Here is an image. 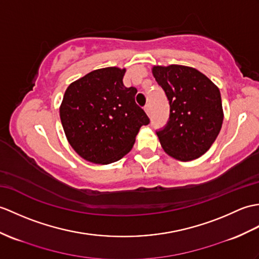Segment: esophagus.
Wrapping results in <instances>:
<instances>
[{
    "instance_id": "obj_1",
    "label": "esophagus",
    "mask_w": 259,
    "mask_h": 259,
    "mask_svg": "<svg viewBox=\"0 0 259 259\" xmlns=\"http://www.w3.org/2000/svg\"><path fill=\"white\" fill-rule=\"evenodd\" d=\"M144 111L147 112L148 116H150V113H151V106H150L149 104L144 106Z\"/></svg>"
}]
</instances>
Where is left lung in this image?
<instances>
[{
    "label": "left lung",
    "instance_id": "8db88e82",
    "mask_svg": "<svg viewBox=\"0 0 259 259\" xmlns=\"http://www.w3.org/2000/svg\"><path fill=\"white\" fill-rule=\"evenodd\" d=\"M152 73L170 105L169 120L157 130L162 148L180 161L200 158L211 148L223 123L219 88L188 66H154Z\"/></svg>",
    "mask_w": 259,
    "mask_h": 259
}]
</instances>
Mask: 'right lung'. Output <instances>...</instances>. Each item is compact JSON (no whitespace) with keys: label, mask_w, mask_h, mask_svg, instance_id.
Returning a JSON list of instances; mask_svg holds the SVG:
<instances>
[{"label":"right lung","mask_w":259,"mask_h":259,"mask_svg":"<svg viewBox=\"0 0 259 259\" xmlns=\"http://www.w3.org/2000/svg\"><path fill=\"white\" fill-rule=\"evenodd\" d=\"M125 69L94 70L70 83L59 109L67 140L85 160L108 164L132 149L150 119L136 104L135 87H124Z\"/></svg>","instance_id":"obj_1"}]
</instances>
